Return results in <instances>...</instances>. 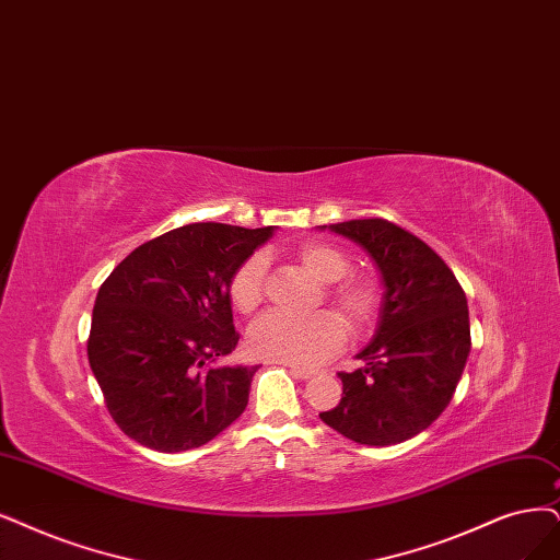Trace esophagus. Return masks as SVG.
<instances>
[{"label": "esophagus", "mask_w": 560, "mask_h": 560, "mask_svg": "<svg viewBox=\"0 0 560 560\" xmlns=\"http://www.w3.org/2000/svg\"><path fill=\"white\" fill-rule=\"evenodd\" d=\"M288 369H291V374H293L295 378H302V381H308V378H312V376L316 374L314 369H304V366H295V364H291Z\"/></svg>", "instance_id": "34e87169"}]
</instances>
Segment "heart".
<instances>
[{"label":"heart","mask_w":560,"mask_h":560,"mask_svg":"<svg viewBox=\"0 0 560 560\" xmlns=\"http://www.w3.org/2000/svg\"><path fill=\"white\" fill-rule=\"evenodd\" d=\"M300 265L325 288V298L332 302L350 327H364L378 312V288L364 277H346L350 262L339 248L323 242H306L298 248ZM267 288V262L262 256L246 258L228 283V295L242 314H252L260 306ZM346 339L343 323L335 314H314L306 318L269 312L248 329V350L260 360L312 366Z\"/></svg>","instance_id":"b5f03b06"}]
</instances>
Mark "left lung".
<instances>
[{"mask_svg": "<svg viewBox=\"0 0 560 560\" xmlns=\"http://www.w3.org/2000/svg\"><path fill=\"white\" fill-rule=\"evenodd\" d=\"M329 231L364 248L385 293L374 341L358 355L364 366L341 371L343 397L320 420L360 445H397L439 420L457 389L470 353L466 293L431 246L395 223L353 219Z\"/></svg>", "mask_w": 560, "mask_h": 560, "instance_id": "8db88e82", "label": "left lung"}]
</instances>
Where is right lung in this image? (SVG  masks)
Listing matches in <instances>:
<instances>
[{
    "label": "right lung",
    "mask_w": 560,
    "mask_h": 560,
    "mask_svg": "<svg viewBox=\"0 0 560 560\" xmlns=\"http://www.w3.org/2000/svg\"><path fill=\"white\" fill-rule=\"evenodd\" d=\"M272 233L189 223L133 248L103 281L88 358L129 439L184 452L242 416L258 366L219 364L240 341L228 283Z\"/></svg>",
    "instance_id": "add662e5"
}]
</instances>
